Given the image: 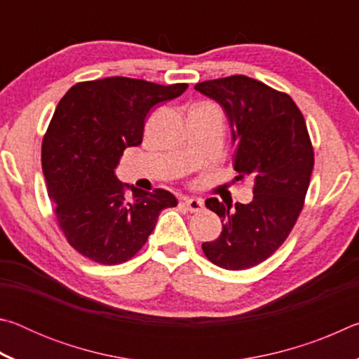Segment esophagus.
<instances>
[{
	"label": "esophagus",
	"mask_w": 359,
	"mask_h": 359,
	"mask_svg": "<svg viewBox=\"0 0 359 359\" xmlns=\"http://www.w3.org/2000/svg\"><path fill=\"white\" fill-rule=\"evenodd\" d=\"M184 204L187 205V209L190 212H201L204 208L203 199H199V198H185Z\"/></svg>",
	"instance_id": "1"
}]
</instances>
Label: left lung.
I'll return each instance as SVG.
<instances>
[{
    "mask_svg": "<svg viewBox=\"0 0 359 359\" xmlns=\"http://www.w3.org/2000/svg\"><path fill=\"white\" fill-rule=\"evenodd\" d=\"M223 107L234 144L236 180H253L248 204L205 208L222 218L223 229L203 252L212 263L242 271L263 263L280 247L299 217L313 169L307 125L287 93L247 76H229L194 85Z\"/></svg>",
    "mask_w": 359,
    "mask_h": 359,
    "instance_id": "8db88e82",
    "label": "left lung"
}]
</instances>
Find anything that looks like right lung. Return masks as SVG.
Returning <instances> with one entry per match:
<instances>
[{
  "label": "right lung",
  "mask_w": 359,
  "mask_h": 359,
  "mask_svg": "<svg viewBox=\"0 0 359 359\" xmlns=\"http://www.w3.org/2000/svg\"><path fill=\"white\" fill-rule=\"evenodd\" d=\"M187 88L107 77L79 82L60 100L42 141V172L60 228L83 257L125 263L147 242L160 212L177 205L174 194L160 188L131 187L128 201L115 168L126 147L142 142L150 109Z\"/></svg>",
  "instance_id": "obj_1"
}]
</instances>
